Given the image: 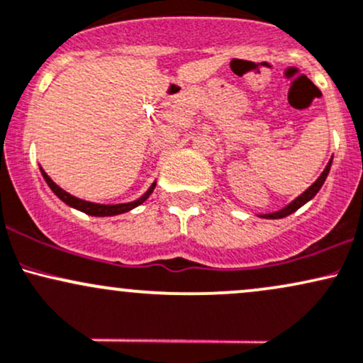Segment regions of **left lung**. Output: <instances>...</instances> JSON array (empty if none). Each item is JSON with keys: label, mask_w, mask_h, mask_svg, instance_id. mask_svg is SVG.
Instances as JSON below:
<instances>
[{"label": "left lung", "mask_w": 363, "mask_h": 363, "mask_svg": "<svg viewBox=\"0 0 363 363\" xmlns=\"http://www.w3.org/2000/svg\"><path fill=\"white\" fill-rule=\"evenodd\" d=\"M331 162H333V160L328 162V166H325V169L323 171V173H320V177L317 178V180L313 182L312 185L308 186V189L305 190V192H303L302 195H298V197H296L295 201L288 203V206H286V207H283V209L276 211V213H269V214H259V218H266V219H281V218H286V216L293 214V213H295V211H298L300 207L303 206V203H307L308 201H311V199L315 197V194L319 192V190H320V186L324 185L325 178H328V174H329V169H331Z\"/></svg>", "instance_id": "1"}]
</instances>
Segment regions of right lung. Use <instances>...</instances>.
I'll list each match as a JSON object with an SVG mask.
<instances>
[{"instance_id":"right-lung-1","label":"right lung","mask_w":363,"mask_h":363,"mask_svg":"<svg viewBox=\"0 0 363 363\" xmlns=\"http://www.w3.org/2000/svg\"><path fill=\"white\" fill-rule=\"evenodd\" d=\"M40 173H43L44 180H46V183H48V186H50L52 192H55L56 197L61 199V201L67 203V206H70V207H73V209H77V211H82V213L89 214V216H97V218H104V216H118V214L128 213V211L135 209L137 206H140V203L144 202V201H147L149 195L152 194L154 189H156V182H154L152 185L149 186L147 192H145L140 199H137V201H133V202H127V203H96V202L82 201V199L73 197L72 194L65 192L63 189H60V186L56 185V183L52 182L50 177H48V173L43 168H40Z\"/></svg>"}]
</instances>
